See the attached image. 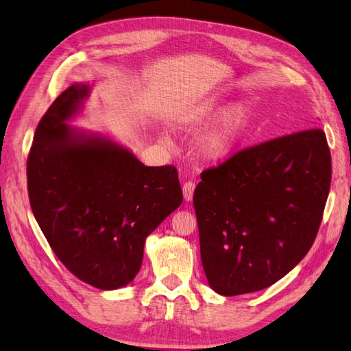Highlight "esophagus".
Segmentation results:
<instances>
[{"label":"esophagus","instance_id":"1","mask_svg":"<svg viewBox=\"0 0 351 351\" xmlns=\"http://www.w3.org/2000/svg\"><path fill=\"white\" fill-rule=\"evenodd\" d=\"M193 192H195V183L193 182H186L183 184V196H184V201H192L193 198Z\"/></svg>","mask_w":351,"mask_h":351}]
</instances>
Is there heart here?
Masks as SVG:
<instances>
[{"mask_svg": "<svg viewBox=\"0 0 351 351\" xmlns=\"http://www.w3.org/2000/svg\"><path fill=\"white\" fill-rule=\"evenodd\" d=\"M253 119V108L247 101H237L226 107V102L219 97L196 102L182 116L183 123L199 131L218 122L198 141V155L215 164L226 162L235 155L252 130Z\"/></svg>", "mask_w": 351, "mask_h": 351, "instance_id": "obj_1", "label": "heart"}]
</instances>
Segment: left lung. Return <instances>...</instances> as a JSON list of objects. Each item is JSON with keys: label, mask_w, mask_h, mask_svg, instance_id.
<instances>
[{"label": "left lung", "mask_w": 351, "mask_h": 351, "mask_svg": "<svg viewBox=\"0 0 351 351\" xmlns=\"http://www.w3.org/2000/svg\"><path fill=\"white\" fill-rule=\"evenodd\" d=\"M330 176L322 130L265 141L204 171L193 207L210 287L252 293L292 271L317 235Z\"/></svg>", "instance_id": "obj_1"}]
</instances>
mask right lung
<instances>
[{
    "label": "right lung",
    "instance_id": "add662e5",
    "mask_svg": "<svg viewBox=\"0 0 351 351\" xmlns=\"http://www.w3.org/2000/svg\"><path fill=\"white\" fill-rule=\"evenodd\" d=\"M89 93V83H74L43 116L28 156V193L58 259L84 283L116 290L138 274L146 238L183 193L174 167H146L108 135L68 125Z\"/></svg>",
    "mask_w": 351,
    "mask_h": 351
}]
</instances>
